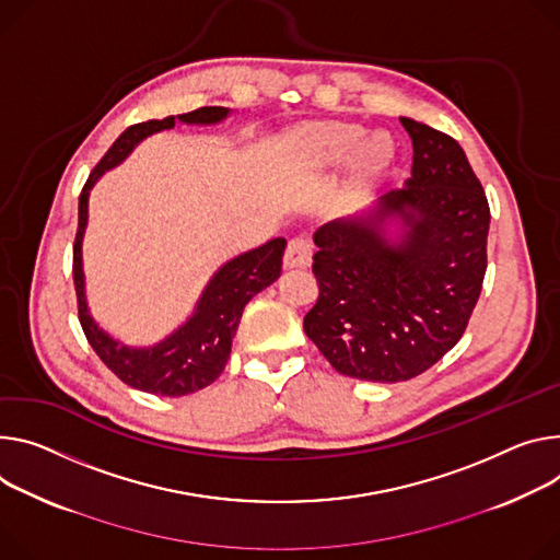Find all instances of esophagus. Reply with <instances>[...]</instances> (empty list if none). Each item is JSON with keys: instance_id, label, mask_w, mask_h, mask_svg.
I'll use <instances>...</instances> for the list:
<instances>
[{"instance_id": "1", "label": "esophagus", "mask_w": 560, "mask_h": 560, "mask_svg": "<svg viewBox=\"0 0 560 560\" xmlns=\"http://www.w3.org/2000/svg\"><path fill=\"white\" fill-rule=\"evenodd\" d=\"M311 259H313V247H311V241L306 236H294L290 238L288 243V249H285V257H283V266L288 270H294V268H308L311 266Z\"/></svg>"}]
</instances>
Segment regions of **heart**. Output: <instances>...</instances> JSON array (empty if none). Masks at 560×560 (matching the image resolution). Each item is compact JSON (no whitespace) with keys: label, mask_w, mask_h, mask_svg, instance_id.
Listing matches in <instances>:
<instances>
[{"label":"heart","mask_w":560,"mask_h":560,"mask_svg":"<svg viewBox=\"0 0 560 560\" xmlns=\"http://www.w3.org/2000/svg\"><path fill=\"white\" fill-rule=\"evenodd\" d=\"M294 154L303 167L313 172L332 167L350 154L352 183L362 185L386 170L395 154V144L386 131L362 136V129L352 122L322 120L296 131Z\"/></svg>","instance_id":"obj_1"}]
</instances>
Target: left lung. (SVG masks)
Masks as SVG:
<instances>
[{
  "label": "left lung",
  "mask_w": 560,
  "mask_h": 560,
  "mask_svg": "<svg viewBox=\"0 0 560 560\" xmlns=\"http://www.w3.org/2000/svg\"><path fill=\"white\" fill-rule=\"evenodd\" d=\"M399 120L413 140L409 187L382 196L373 219L317 230L319 296L303 317L337 373L384 384L422 375L465 335L482 292L491 219L457 140ZM388 213L410 225L395 246L378 230Z\"/></svg>",
  "instance_id": "8db88e82"
}]
</instances>
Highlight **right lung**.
Here are the masks:
<instances>
[{
	"label": "right lung",
	"mask_w": 560,
	"mask_h": 560,
	"mask_svg": "<svg viewBox=\"0 0 560 560\" xmlns=\"http://www.w3.org/2000/svg\"><path fill=\"white\" fill-rule=\"evenodd\" d=\"M228 116L225 107H200L189 114H180V122L210 125ZM176 116L163 120H147L131 125L109 147L107 154L89 174L78 208V232L73 243V285L78 296V319L86 341L95 350L103 364L127 386L165 397H180L212 384L225 369L232 350V337L236 335L245 303L275 283L281 275L285 238H272L266 245L245 252L241 257L225 264L200 296L194 317L178 328L163 343L136 350L125 348L100 330L86 313L84 301V275H82V234L86 225L89 189L105 174L127 159L129 151L149 133L172 129Z\"/></svg>",
	"instance_id": "obj_1"
}]
</instances>
